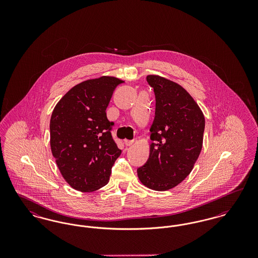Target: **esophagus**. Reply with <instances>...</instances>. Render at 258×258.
<instances>
[{
  "label": "esophagus",
  "instance_id": "34e87169",
  "mask_svg": "<svg viewBox=\"0 0 258 258\" xmlns=\"http://www.w3.org/2000/svg\"><path fill=\"white\" fill-rule=\"evenodd\" d=\"M134 143H135L134 140H126V139L124 140V145L125 146H132Z\"/></svg>",
  "mask_w": 258,
  "mask_h": 258
}]
</instances>
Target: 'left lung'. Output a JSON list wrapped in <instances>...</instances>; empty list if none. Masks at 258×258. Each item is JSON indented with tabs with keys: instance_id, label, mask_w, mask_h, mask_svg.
I'll list each match as a JSON object with an SVG mask.
<instances>
[{
	"instance_id": "left-lung-1",
	"label": "left lung",
	"mask_w": 258,
	"mask_h": 258,
	"mask_svg": "<svg viewBox=\"0 0 258 258\" xmlns=\"http://www.w3.org/2000/svg\"><path fill=\"white\" fill-rule=\"evenodd\" d=\"M154 88L156 112L150 128V156L137 169L140 182L164 191L182 183L191 172L203 144L205 118L183 87L160 75H148Z\"/></svg>"
}]
</instances>
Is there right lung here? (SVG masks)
<instances>
[{
	"instance_id": "add662e5",
	"label": "right lung",
	"mask_w": 258,
	"mask_h": 258,
	"mask_svg": "<svg viewBox=\"0 0 258 258\" xmlns=\"http://www.w3.org/2000/svg\"><path fill=\"white\" fill-rule=\"evenodd\" d=\"M123 80L113 76L89 79L73 87L56 104L50 119V147L66 182L90 192L109 182L122 151L114 142V123L106 108Z\"/></svg>"
}]
</instances>
